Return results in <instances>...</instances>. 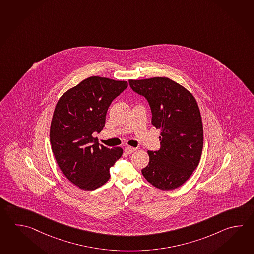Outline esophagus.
Instances as JSON below:
<instances>
[{
    "instance_id": "1",
    "label": "esophagus",
    "mask_w": 254,
    "mask_h": 254,
    "mask_svg": "<svg viewBox=\"0 0 254 254\" xmlns=\"http://www.w3.org/2000/svg\"><path fill=\"white\" fill-rule=\"evenodd\" d=\"M135 150H136V148H135V147H132V146H127V147H125V152H126L127 155L132 154V153Z\"/></svg>"
}]
</instances>
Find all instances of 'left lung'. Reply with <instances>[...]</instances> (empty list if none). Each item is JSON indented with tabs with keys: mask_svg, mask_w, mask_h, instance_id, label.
Listing matches in <instances>:
<instances>
[{
	"mask_svg": "<svg viewBox=\"0 0 254 254\" xmlns=\"http://www.w3.org/2000/svg\"><path fill=\"white\" fill-rule=\"evenodd\" d=\"M132 90L150 107L152 124L160 128V149L148 151L142 169L145 179L161 190L182 186L196 168L203 145L202 118L188 90L168 78L129 79Z\"/></svg>",
	"mask_w": 254,
	"mask_h": 254,
	"instance_id": "left-lung-1",
	"label": "left lung"
}]
</instances>
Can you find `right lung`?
Wrapping results in <instances>:
<instances>
[{
    "mask_svg": "<svg viewBox=\"0 0 254 254\" xmlns=\"http://www.w3.org/2000/svg\"><path fill=\"white\" fill-rule=\"evenodd\" d=\"M127 87V81L90 77L59 99L50 139L57 164L69 181L92 191L110 177L109 168L123 154L120 147L99 145L92 134L102 130L111 102Z\"/></svg>",
    "mask_w": 254,
    "mask_h": 254,
    "instance_id": "add662e5",
    "label": "right lung"
}]
</instances>
